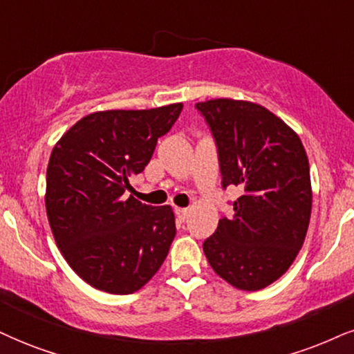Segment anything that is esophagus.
<instances>
[{"instance_id": "esophagus-1", "label": "esophagus", "mask_w": 354, "mask_h": 354, "mask_svg": "<svg viewBox=\"0 0 354 354\" xmlns=\"http://www.w3.org/2000/svg\"><path fill=\"white\" fill-rule=\"evenodd\" d=\"M176 215H177L178 220L184 221L185 218L189 216V208H178V207H176Z\"/></svg>"}]
</instances>
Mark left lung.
<instances>
[{"label":"left lung","instance_id":"obj_1","mask_svg":"<svg viewBox=\"0 0 354 354\" xmlns=\"http://www.w3.org/2000/svg\"><path fill=\"white\" fill-rule=\"evenodd\" d=\"M210 126L221 185L241 190L234 215L205 239L212 269L241 290H261L290 268L312 212L310 167L294 129L257 103L218 98L195 104Z\"/></svg>","mask_w":354,"mask_h":354}]
</instances>
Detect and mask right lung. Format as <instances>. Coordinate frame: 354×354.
Masks as SVG:
<instances>
[{"label":"right lung","mask_w":354,"mask_h":354,"mask_svg":"<svg viewBox=\"0 0 354 354\" xmlns=\"http://www.w3.org/2000/svg\"><path fill=\"white\" fill-rule=\"evenodd\" d=\"M182 108L91 113L52 149L46 185L52 234L68 266L95 289L133 294L167 257L176 236L172 208L124 194Z\"/></svg>","instance_id":"add662e5"}]
</instances>
